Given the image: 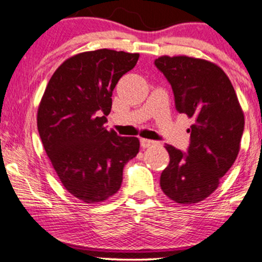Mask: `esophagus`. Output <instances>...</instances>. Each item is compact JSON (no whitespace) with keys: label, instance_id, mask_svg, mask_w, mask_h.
I'll list each match as a JSON object with an SVG mask.
<instances>
[{"label":"esophagus","instance_id":"obj_1","mask_svg":"<svg viewBox=\"0 0 262 262\" xmlns=\"http://www.w3.org/2000/svg\"><path fill=\"white\" fill-rule=\"evenodd\" d=\"M156 141L155 140H150V139H140V145L143 146V148H149V146H152L155 145Z\"/></svg>","mask_w":262,"mask_h":262}]
</instances>
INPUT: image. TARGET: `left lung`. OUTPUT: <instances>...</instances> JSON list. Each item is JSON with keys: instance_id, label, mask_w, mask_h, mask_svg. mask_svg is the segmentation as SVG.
<instances>
[{"instance_id": "1", "label": "left lung", "mask_w": 262, "mask_h": 262, "mask_svg": "<svg viewBox=\"0 0 262 262\" xmlns=\"http://www.w3.org/2000/svg\"><path fill=\"white\" fill-rule=\"evenodd\" d=\"M154 64L172 87L175 107L194 119L187 151L166 145L162 192L176 203H198L215 191L235 161L244 113L230 80L219 66L188 56H161Z\"/></svg>"}]
</instances>
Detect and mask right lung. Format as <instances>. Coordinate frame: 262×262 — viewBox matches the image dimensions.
I'll list each match as a JSON object with an SVG mask.
<instances>
[{
    "label": "right lung",
    "instance_id": "add662e5",
    "mask_svg": "<svg viewBox=\"0 0 262 262\" xmlns=\"http://www.w3.org/2000/svg\"><path fill=\"white\" fill-rule=\"evenodd\" d=\"M139 54L100 49L59 66L38 108V132L60 181L73 196L98 203L113 196L123 169L139 152V139L104 128L112 92Z\"/></svg>",
    "mask_w": 262,
    "mask_h": 262
}]
</instances>
